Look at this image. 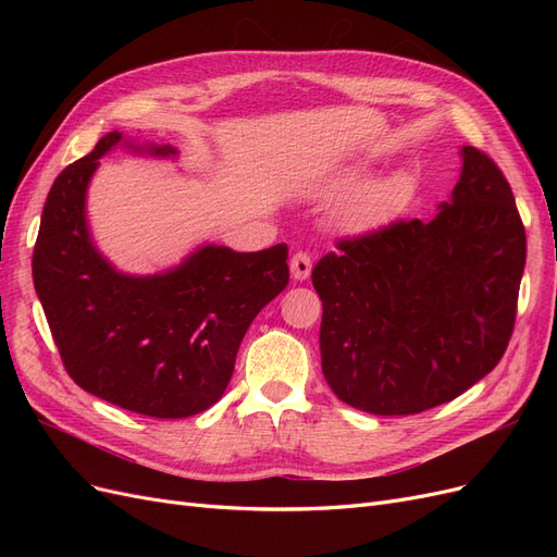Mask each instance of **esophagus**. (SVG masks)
Segmentation results:
<instances>
[{
  "label": "esophagus",
  "instance_id": "34e87169",
  "mask_svg": "<svg viewBox=\"0 0 557 557\" xmlns=\"http://www.w3.org/2000/svg\"><path fill=\"white\" fill-rule=\"evenodd\" d=\"M311 256L305 250H297L295 256L290 258V274L295 281H307L311 274Z\"/></svg>",
  "mask_w": 557,
  "mask_h": 557
}]
</instances>
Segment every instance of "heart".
<instances>
[{"label":"heart","mask_w":557,"mask_h":557,"mask_svg":"<svg viewBox=\"0 0 557 557\" xmlns=\"http://www.w3.org/2000/svg\"><path fill=\"white\" fill-rule=\"evenodd\" d=\"M344 178L342 183H348ZM409 197V181L404 176H391L362 185L352 193L339 209V221L348 230H374L383 225L404 207Z\"/></svg>","instance_id":"obj_1"}]
</instances>
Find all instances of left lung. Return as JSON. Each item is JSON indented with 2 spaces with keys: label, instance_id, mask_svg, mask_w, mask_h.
I'll use <instances>...</instances> for the list:
<instances>
[{
  "label": "left lung",
  "instance_id": "8db88e82",
  "mask_svg": "<svg viewBox=\"0 0 557 557\" xmlns=\"http://www.w3.org/2000/svg\"><path fill=\"white\" fill-rule=\"evenodd\" d=\"M311 272L332 393L374 416L440 407L491 374L509 346L525 227L509 181L474 146L430 221L342 239Z\"/></svg>",
  "mask_w": 557,
  "mask_h": 557
}]
</instances>
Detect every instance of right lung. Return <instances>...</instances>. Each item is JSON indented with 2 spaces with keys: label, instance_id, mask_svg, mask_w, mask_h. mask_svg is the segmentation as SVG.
Wrapping results in <instances>:
<instances>
[{
  "label": "right lung",
  "instance_id": "add662e5",
  "mask_svg": "<svg viewBox=\"0 0 557 557\" xmlns=\"http://www.w3.org/2000/svg\"><path fill=\"white\" fill-rule=\"evenodd\" d=\"M109 132L62 170L46 197L32 276L66 374L83 391L150 418H188L223 397L246 330L288 285V246L258 252L197 248L153 276H127L99 256L86 190ZM150 156H176L148 146Z\"/></svg>",
  "mask_w": 557,
  "mask_h": 557
}]
</instances>
